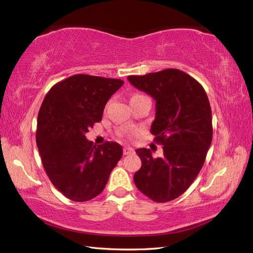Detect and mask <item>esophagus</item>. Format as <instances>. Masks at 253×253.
Masks as SVG:
<instances>
[{
  "label": "esophagus",
  "instance_id": "esophagus-1",
  "mask_svg": "<svg viewBox=\"0 0 253 253\" xmlns=\"http://www.w3.org/2000/svg\"><path fill=\"white\" fill-rule=\"evenodd\" d=\"M133 152H134L133 148H131V147H124V148H123V153H124V155L132 154Z\"/></svg>",
  "mask_w": 253,
  "mask_h": 253
}]
</instances>
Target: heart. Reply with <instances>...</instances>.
I'll return each mask as SVG.
<instances>
[{
    "label": "heart",
    "mask_w": 253,
    "mask_h": 253,
    "mask_svg": "<svg viewBox=\"0 0 253 253\" xmlns=\"http://www.w3.org/2000/svg\"><path fill=\"white\" fill-rule=\"evenodd\" d=\"M141 97H145L144 95H140V94H135V95H133L132 97H131V99L132 98H141Z\"/></svg>",
    "instance_id": "heart-1"
}]
</instances>
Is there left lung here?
Segmentation results:
<instances>
[{
	"mask_svg": "<svg viewBox=\"0 0 253 253\" xmlns=\"http://www.w3.org/2000/svg\"><path fill=\"white\" fill-rule=\"evenodd\" d=\"M127 79L156 101L151 132L164 145L163 157H153L150 148L135 151L142 166L134 184L155 202H169L189 188L204 165L212 139L209 98L196 79L178 69Z\"/></svg>",
	"mask_w": 253,
	"mask_h": 253,
	"instance_id": "1",
	"label": "left lung"
}]
</instances>
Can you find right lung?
I'll return each instance as SVG.
<instances>
[{
    "label": "right lung",
    "instance_id": "1",
    "mask_svg": "<svg viewBox=\"0 0 253 253\" xmlns=\"http://www.w3.org/2000/svg\"><path fill=\"white\" fill-rule=\"evenodd\" d=\"M124 81L75 75L51 87L37 119L36 144L55 188L76 202L92 200L105 188L122 158L116 142L94 145L85 133L102 119L106 103Z\"/></svg>",
    "mask_w": 253,
    "mask_h": 253
}]
</instances>
